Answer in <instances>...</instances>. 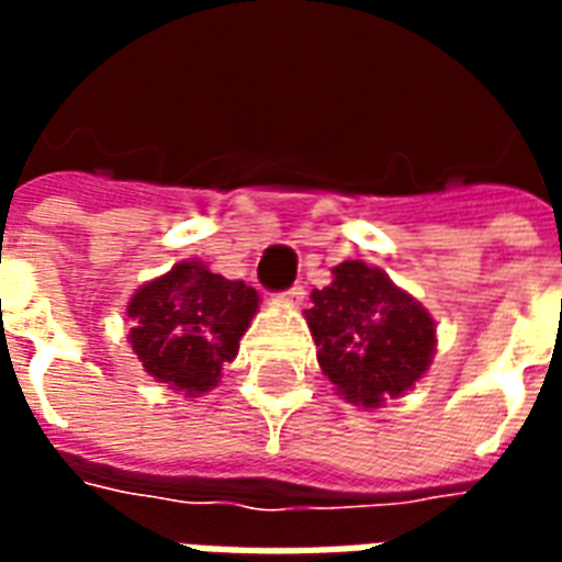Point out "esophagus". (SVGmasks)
<instances>
[{
	"label": "esophagus",
	"instance_id": "34e87169",
	"mask_svg": "<svg viewBox=\"0 0 562 562\" xmlns=\"http://www.w3.org/2000/svg\"><path fill=\"white\" fill-rule=\"evenodd\" d=\"M280 301H285V304H301L304 301V285H292L289 292L280 294Z\"/></svg>",
	"mask_w": 562,
	"mask_h": 562
}]
</instances>
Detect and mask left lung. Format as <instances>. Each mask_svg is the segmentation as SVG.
Returning a JSON list of instances; mask_svg holds the SVG:
<instances>
[{"mask_svg": "<svg viewBox=\"0 0 562 562\" xmlns=\"http://www.w3.org/2000/svg\"><path fill=\"white\" fill-rule=\"evenodd\" d=\"M306 325L318 346V367L349 403L373 409L401 397L427 373L436 325L413 294L364 261H342L334 282L310 294Z\"/></svg>", "mask_w": 562, "mask_h": 562, "instance_id": "obj_1", "label": "left lung"}]
</instances>
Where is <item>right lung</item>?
Here are the masks:
<instances>
[{
    "mask_svg": "<svg viewBox=\"0 0 562 562\" xmlns=\"http://www.w3.org/2000/svg\"><path fill=\"white\" fill-rule=\"evenodd\" d=\"M128 342L149 376L198 397L220 382L258 313V292L201 261H180L128 301Z\"/></svg>",
    "mask_w": 562,
    "mask_h": 562,
    "instance_id": "1",
    "label": "right lung"
}]
</instances>
